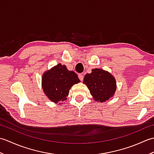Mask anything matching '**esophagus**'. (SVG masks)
Segmentation results:
<instances>
[{"label":"esophagus","mask_w":154,"mask_h":154,"mask_svg":"<svg viewBox=\"0 0 154 154\" xmlns=\"http://www.w3.org/2000/svg\"><path fill=\"white\" fill-rule=\"evenodd\" d=\"M78 77H79V79L82 81L83 79V75L82 74H79L78 75Z\"/></svg>","instance_id":"esophagus-1"}]
</instances>
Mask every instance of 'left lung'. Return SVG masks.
Segmentation results:
<instances>
[{"label":"left lung","instance_id":"8db88e82","mask_svg":"<svg viewBox=\"0 0 154 154\" xmlns=\"http://www.w3.org/2000/svg\"><path fill=\"white\" fill-rule=\"evenodd\" d=\"M91 73H87L83 83L89 89L94 101L104 103L115 94L116 81L113 75L103 69H93Z\"/></svg>","mask_w":154,"mask_h":154}]
</instances>
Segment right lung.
<instances>
[{
    "label": "right lung",
    "mask_w": 154,
    "mask_h": 154,
    "mask_svg": "<svg viewBox=\"0 0 154 154\" xmlns=\"http://www.w3.org/2000/svg\"><path fill=\"white\" fill-rule=\"evenodd\" d=\"M80 82L77 75L69 71L65 65L58 63L45 71L42 78V89L51 102L62 103L67 99L69 90L75 84Z\"/></svg>",
    "instance_id": "obj_1"
}]
</instances>
